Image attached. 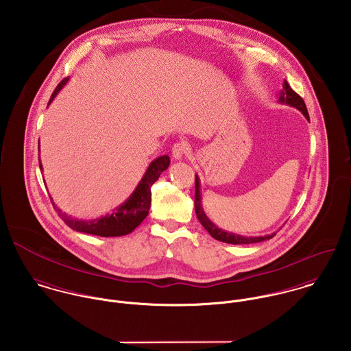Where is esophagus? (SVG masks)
<instances>
[{
	"instance_id": "34e87169",
	"label": "esophagus",
	"mask_w": 351,
	"mask_h": 351,
	"mask_svg": "<svg viewBox=\"0 0 351 351\" xmlns=\"http://www.w3.org/2000/svg\"><path fill=\"white\" fill-rule=\"evenodd\" d=\"M188 151H189V148H188V145L185 144V143H176L174 145H173V148H171V154H173V158L174 159H177V160H180V159H182L186 154H188Z\"/></svg>"
}]
</instances>
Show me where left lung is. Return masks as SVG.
Masks as SVG:
<instances>
[{
  "label": "left lung",
  "mask_w": 351,
  "mask_h": 351,
  "mask_svg": "<svg viewBox=\"0 0 351 351\" xmlns=\"http://www.w3.org/2000/svg\"><path fill=\"white\" fill-rule=\"evenodd\" d=\"M278 102L279 104H285V105H289L291 108H295L298 109L306 119H309V114H308V109L305 106V102L304 99L291 90V87L289 86V83L285 80L283 83V90H280L279 93V98H278ZM195 211H196V215H197V219L200 221V223L203 225V228L211 234V237H214L215 239L218 241H222V242H226V243H233V245H241V243H254V242H261V241H265V239H269L272 238L275 233L268 234V235H264V237H245V235H239V234L229 233V232H225L222 229H219L215 223H213L210 221V218L206 215L204 210H203V206H202V193H200V180L196 174V178H195Z\"/></svg>",
  "instance_id": "8db88e82"
}]
</instances>
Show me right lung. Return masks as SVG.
<instances>
[{
  "label": "right lung",
  "instance_id": "obj_1",
  "mask_svg": "<svg viewBox=\"0 0 351 351\" xmlns=\"http://www.w3.org/2000/svg\"><path fill=\"white\" fill-rule=\"evenodd\" d=\"M68 77L64 79L54 90L49 105L53 102V99L57 97V94L62 90V87L68 83ZM170 166V158L167 155H162L156 159H154L148 169L145 170L143 178L140 180L138 185L133 191V193L118 207L113 210V213L93 221H82L76 218L68 217L65 213H62L54 203L53 207L58 213V217L73 230L80 233L93 234L99 237H121L126 234L132 233L148 215L149 206H151V186L152 184L159 178L162 171H165ZM39 167L40 171L43 170L40 159H39ZM45 182V181H43Z\"/></svg>",
  "mask_w": 351,
  "mask_h": 351
}]
</instances>
